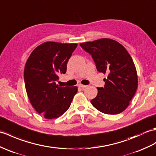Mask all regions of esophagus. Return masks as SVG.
I'll return each mask as SVG.
<instances>
[{
  "label": "esophagus",
  "mask_w": 156,
  "mask_h": 156,
  "mask_svg": "<svg viewBox=\"0 0 156 156\" xmlns=\"http://www.w3.org/2000/svg\"><path fill=\"white\" fill-rule=\"evenodd\" d=\"M87 86H86V85H82V84H80L79 85V87L80 88H86Z\"/></svg>",
  "instance_id": "1"
}]
</instances>
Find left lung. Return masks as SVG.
Segmentation results:
<instances>
[{
    "label": "left lung",
    "mask_w": 156,
    "mask_h": 156,
    "mask_svg": "<svg viewBox=\"0 0 156 156\" xmlns=\"http://www.w3.org/2000/svg\"><path fill=\"white\" fill-rule=\"evenodd\" d=\"M91 54L97 70L108 75L104 88L91 100L92 106L106 114H118L129 106L137 88V71L131 56L124 46L110 38L80 43Z\"/></svg>",
    "instance_id": "left-lung-1"
}]
</instances>
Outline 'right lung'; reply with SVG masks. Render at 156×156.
Returning a JSON list of instances; mask_svg holds the SVG:
<instances>
[{"mask_svg": "<svg viewBox=\"0 0 156 156\" xmlns=\"http://www.w3.org/2000/svg\"><path fill=\"white\" fill-rule=\"evenodd\" d=\"M76 43L46 42L30 54L25 64V88L32 106L46 119L57 118L70 108L77 86H59L58 76L65 74Z\"/></svg>", "mask_w": 156, "mask_h": 156, "instance_id": "1", "label": "right lung"}]
</instances>
